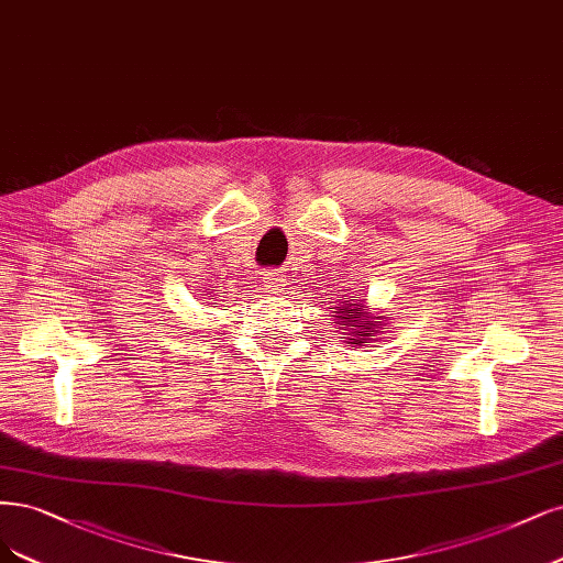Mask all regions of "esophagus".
Wrapping results in <instances>:
<instances>
[{
	"label": "esophagus",
	"instance_id": "esophagus-1",
	"mask_svg": "<svg viewBox=\"0 0 563 563\" xmlns=\"http://www.w3.org/2000/svg\"><path fill=\"white\" fill-rule=\"evenodd\" d=\"M284 282L286 279H284L282 273H267L265 275V288L269 290V294H282V286H286Z\"/></svg>",
	"mask_w": 563,
	"mask_h": 563
}]
</instances>
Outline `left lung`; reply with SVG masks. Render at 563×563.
Returning a JSON list of instances; mask_svg holds the SVG:
<instances>
[{
    "mask_svg": "<svg viewBox=\"0 0 563 563\" xmlns=\"http://www.w3.org/2000/svg\"><path fill=\"white\" fill-rule=\"evenodd\" d=\"M335 309V307H331ZM382 317H373L371 309H365L363 300L354 302V300H344L338 309H335V321L340 325V331H346L344 342L349 346H365V342H373L377 338V333L382 331Z\"/></svg>",
    "mask_w": 563,
    "mask_h": 563,
    "instance_id": "left-lung-1",
    "label": "left lung"
}]
</instances>
